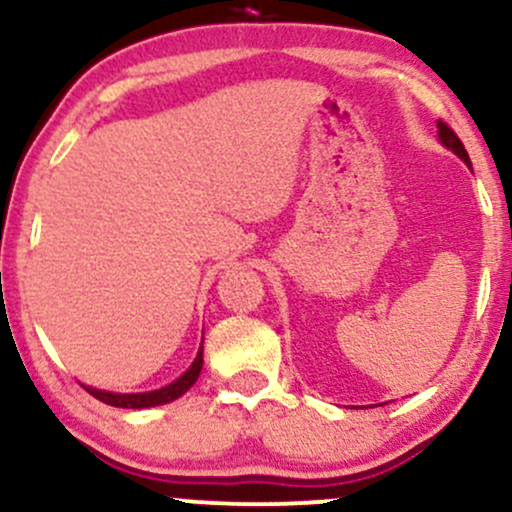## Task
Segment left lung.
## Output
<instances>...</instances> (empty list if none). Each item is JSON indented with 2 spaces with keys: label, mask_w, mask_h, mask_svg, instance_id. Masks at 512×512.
<instances>
[{
  "label": "left lung",
  "mask_w": 512,
  "mask_h": 512,
  "mask_svg": "<svg viewBox=\"0 0 512 512\" xmlns=\"http://www.w3.org/2000/svg\"><path fill=\"white\" fill-rule=\"evenodd\" d=\"M438 139H440V144L445 146V149H450L452 154L460 156L462 161L467 163L469 168H472V161H469V154H467V149H464V144L460 142V137H457V134L452 132V129L445 125V122H440V120H438Z\"/></svg>",
  "instance_id": "1"
}]
</instances>
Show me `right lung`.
Returning a JSON list of instances; mask_svg holds the SVG:
<instances>
[{
	"label": "right lung",
	"mask_w": 512,
	"mask_h": 512,
	"mask_svg": "<svg viewBox=\"0 0 512 512\" xmlns=\"http://www.w3.org/2000/svg\"><path fill=\"white\" fill-rule=\"evenodd\" d=\"M202 363H204V356H202V349H199V354H197L195 361H192V366L187 368L178 380H173L170 385L161 387V390L132 392V395H122V392H105V390H96V387H86V385L84 387L88 390V395L101 399V402L110 404V407H120V409L158 407V404H168V402H173V399L185 395V392L197 383L199 373H202Z\"/></svg>",
	"instance_id": "obj_1"
}]
</instances>
